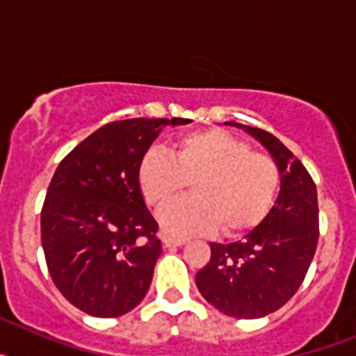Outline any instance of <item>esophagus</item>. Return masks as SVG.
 <instances>
[{
    "label": "esophagus",
    "instance_id": "obj_1",
    "mask_svg": "<svg viewBox=\"0 0 356 356\" xmlns=\"http://www.w3.org/2000/svg\"><path fill=\"white\" fill-rule=\"evenodd\" d=\"M163 246L165 248H178L187 244V238H176V237H163L162 238Z\"/></svg>",
    "mask_w": 356,
    "mask_h": 356
}]
</instances>
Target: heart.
Here are the masks:
<instances>
[{"label": "heart", "instance_id": "heart-1", "mask_svg": "<svg viewBox=\"0 0 356 356\" xmlns=\"http://www.w3.org/2000/svg\"><path fill=\"white\" fill-rule=\"evenodd\" d=\"M187 183L193 197L160 213L163 232L171 235L246 234L264 221L275 203L280 169L271 156L251 151L250 144L225 130L188 131L168 153L147 151L137 169L144 201L165 209Z\"/></svg>", "mask_w": 356, "mask_h": 356}]
</instances>
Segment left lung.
<instances>
[{"label":"left lung","instance_id":"obj_1","mask_svg":"<svg viewBox=\"0 0 356 356\" xmlns=\"http://www.w3.org/2000/svg\"><path fill=\"white\" fill-rule=\"evenodd\" d=\"M280 169V193L259 226L229 244L210 242L212 257L196 275L201 296L219 312L257 319L284 307L305 280L319 238L317 188L303 163L273 134L241 122Z\"/></svg>","mask_w":356,"mask_h":356}]
</instances>
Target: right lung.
I'll use <instances>...</instances> for the list:
<instances>
[{"label":"right lung","mask_w":356,"mask_h":356,"mask_svg":"<svg viewBox=\"0 0 356 356\" xmlns=\"http://www.w3.org/2000/svg\"><path fill=\"white\" fill-rule=\"evenodd\" d=\"M188 122H108L58 163L40 213V241L53 282L81 312L118 317L144 300L162 242L137 169L163 127Z\"/></svg>","instance_id":"add662e5"}]
</instances>
